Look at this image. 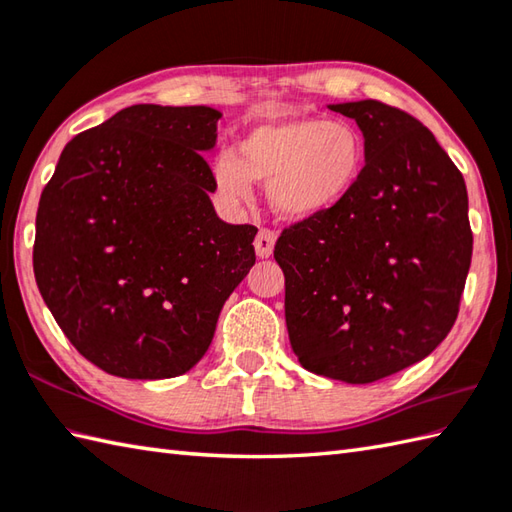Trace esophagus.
<instances>
[{
  "label": "esophagus",
  "mask_w": 512,
  "mask_h": 512,
  "mask_svg": "<svg viewBox=\"0 0 512 512\" xmlns=\"http://www.w3.org/2000/svg\"><path fill=\"white\" fill-rule=\"evenodd\" d=\"M275 242H277V235H275L273 231H268V228H259V233H257V237H255V242H253L257 257L266 259V257L273 255Z\"/></svg>",
  "instance_id": "esophagus-1"
}]
</instances>
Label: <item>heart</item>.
Segmentation results:
<instances>
[{
	"label": "heart",
	"mask_w": 512,
	"mask_h": 512,
	"mask_svg": "<svg viewBox=\"0 0 512 512\" xmlns=\"http://www.w3.org/2000/svg\"><path fill=\"white\" fill-rule=\"evenodd\" d=\"M365 167V143L345 121L277 116L239 138L233 154L213 165V187L222 200H250L253 182H268V202L284 220H312L343 204Z\"/></svg>",
	"instance_id": "1"
}]
</instances>
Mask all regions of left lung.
Listing matches in <instances>:
<instances>
[{"label":"left lung","mask_w":512,"mask_h":512,"mask_svg":"<svg viewBox=\"0 0 512 512\" xmlns=\"http://www.w3.org/2000/svg\"><path fill=\"white\" fill-rule=\"evenodd\" d=\"M328 107L361 129L363 176L336 209L286 228L275 259L299 363L365 385L422 361L451 332L473 255L469 195L413 116L378 101Z\"/></svg>","instance_id":"1"}]
</instances>
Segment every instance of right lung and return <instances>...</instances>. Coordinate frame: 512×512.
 I'll return each mask as SVG.
<instances>
[{
  "label": "right lung",
  "instance_id": "right-lung-1",
  "mask_svg": "<svg viewBox=\"0 0 512 512\" xmlns=\"http://www.w3.org/2000/svg\"><path fill=\"white\" fill-rule=\"evenodd\" d=\"M222 112L125 107L74 136L41 193L32 264L43 301L90 363L173 378L200 361L255 264L257 228L220 220L213 171Z\"/></svg>",
  "mask_w": 512,
  "mask_h": 512
}]
</instances>
